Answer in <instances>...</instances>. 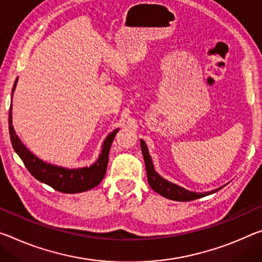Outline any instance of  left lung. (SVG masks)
<instances>
[{"mask_svg": "<svg viewBox=\"0 0 262 262\" xmlns=\"http://www.w3.org/2000/svg\"><path fill=\"white\" fill-rule=\"evenodd\" d=\"M140 143H141V150H142V154H143L144 163H146L148 183L151 186V189L154 191H156L157 193H160L161 196L171 199V201L190 202V201H193V199H198V198L205 197L207 194L217 192L218 190L222 189V188H218L215 190L209 191V192L197 193V192H192V191L181 188V186L173 184L171 182H168L167 180H164L163 177H161L159 173L155 171V169H154L151 157L149 155L146 142H144L143 140H141Z\"/></svg>", "mask_w": 262, "mask_h": 262, "instance_id": "8db88e82", "label": "left lung"}]
</instances>
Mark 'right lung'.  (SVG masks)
Masks as SVG:
<instances>
[{"instance_id":"right-lung-1","label":"right lung","mask_w":262,"mask_h":262,"mask_svg":"<svg viewBox=\"0 0 262 262\" xmlns=\"http://www.w3.org/2000/svg\"><path fill=\"white\" fill-rule=\"evenodd\" d=\"M16 82H17V79H16L14 87H12L11 98L12 93L15 91ZM118 130L119 129L112 132L107 136L106 140L103 141L101 154L99 155V159L95 161V163L85 168L66 169L63 167H58V165L47 163V162L39 160L31 151H29V149L24 146L22 141L18 139V136L16 135V132L14 130L11 116V105L9 110V134L11 144L14 147L16 154L20 157V160L23 161V163L29 170V172L36 180H38L41 183L48 184L55 190L64 193L84 192V191L92 189L100 183L102 178L105 177L107 163H108L110 149Z\"/></svg>"}]
</instances>
